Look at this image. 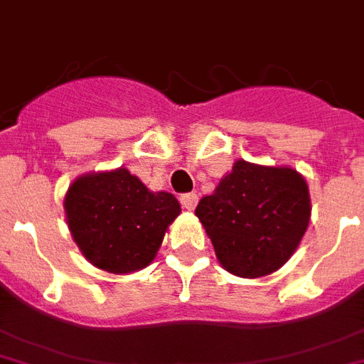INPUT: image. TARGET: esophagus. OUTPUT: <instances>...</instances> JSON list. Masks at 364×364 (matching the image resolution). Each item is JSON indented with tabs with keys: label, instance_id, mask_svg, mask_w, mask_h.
I'll use <instances>...</instances> for the list:
<instances>
[{
	"label": "esophagus",
	"instance_id": "1",
	"mask_svg": "<svg viewBox=\"0 0 364 364\" xmlns=\"http://www.w3.org/2000/svg\"><path fill=\"white\" fill-rule=\"evenodd\" d=\"M197 203H199V197H197V193L180 195V204H182L186 210H193L195 206H197Z\"/></svg>",
	"mask_w": 364,
	"mask_h": 364
}]
</instances>
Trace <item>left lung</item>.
I'll return each instance as SVG.
<instances>
[{
    "instance_id": "8db88e82",
    "label": "left lung",
    "mask_w": 364,
    "mask_h": 364,
    "mask_svg": "<svg viewBox=\"0 0 364 364\" xmlns=\"http://www.w3.org/2000/svg\"><path fill=\"white\" fill-rule=\"evenodd\" d=\"M195 215L218 260L238 277H262L292 257L311 219L307 182L290 167L236 161Z\"/></svg>"
}]
</instances>
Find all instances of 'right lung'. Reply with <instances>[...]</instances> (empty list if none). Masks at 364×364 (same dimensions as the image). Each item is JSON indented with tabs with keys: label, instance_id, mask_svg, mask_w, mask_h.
Returning <instances> with one entry per match:
<instances>
[{
	"label": "right lung",
	"instance_id": "obj_1",
	"mask_svg": "<svg viewBox=\"0 0 364 364\" xmlns=\"http://www.w3.org/2000/svg\"><path fill=\"white\" fill-rule=\"evenodd\" d=\"M74 242L83 257L111 273H130L154 260L180 204L175 195L149 191L126 169L77 178L65 197Z\"/></svg>",
	"mask_w": 364,
	"mask_h": 364
}]
</instances>
